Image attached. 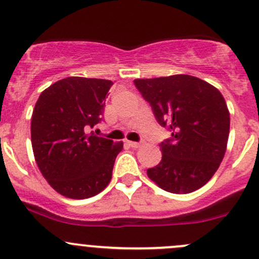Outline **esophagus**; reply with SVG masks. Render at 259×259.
I'll use <instances>...</instances> for the list:
<instances>
[{
    "label": "esophagus",
    "mask_w": 259,
    "mask_h": 259,
    "mask_svg": "<svg viewBox=\"0 0 259 259\" xmlns=\"http://www.w3.org/2000/svg\"><path fill=\"white\" fill-rule=\"evenodd\" d=\"M127 144H129L132 148H139L140 145H142V143H137V142H127Z\"/></svg>",
    "instance_id": "obj_1"
}]
</instances>
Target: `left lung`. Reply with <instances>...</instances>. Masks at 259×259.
Masks as SVG:
<instances>
[{"mask_svg": "<svg viewBox=\"0 0 259 259\" xmlns=\"http://www.w3.org/2000/svg\"><path fill=\"white\" fill-rule=\"evenodd\" d=\"M134 83L159 124L171 132V139L160 144V163L146 171L149 179L176 194L202 188L218 170L228 143L231 117L221 91L182 74Z\"/></svg>", "mask_w": 259, "mask_h": 259, "instance_id": "8db88e82", "label": "left lung"}]
</instances>
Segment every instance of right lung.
I'll list each match as a JSON object with an SVG mask.
<instances>
[{"mask_svg": "<svg viewBox=\"0 0 259 259\" xmlns=\"http://www.w3.org/2000/svg\"><path fill=\"white\" fill-rule=\"evenodd\" d=\"M113 81L70 76L41 93L31 117L33 155L59 194L86 199L103 192L122 142L88 134L101 120Z\"/></svg>", "mask_w": 259, "mask_h": 259, "instance_id": "right-lung-1", "label": "right lung"}]
</instances>
